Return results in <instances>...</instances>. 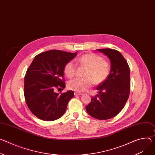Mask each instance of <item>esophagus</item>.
I'll use <instances>...</instances> for the list:
<instances>
[{
  "label": "esophagus",
  "mask_w": 155,
  "mask_h": 155,
  "mask_svg": "<svg viewBox=\"0 0 155 155\" xmlns=\"http://www.w3.org/2000/svg\"><path fill=\"white\" fill-rule=\"evenodd\" d=\"M74 94L75 96H80V95H82L83 94L81 93H78V92H75L74 93Z\"/></svg>",
  "instance_id": "34e87169"
}]
</instances>
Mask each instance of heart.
Listing matches in <instances>:
<instances>
[{"label": "heart", "mask_w": 155, "mask_h": 155, "mask_svg": "<svg viewBox=\"0 0 155 155\" xmlns=\"http://www.w3.org/2000/svg\"><path fill=\"white\" fill-rule=\"evenodd\" d=\"M80 65L86 67L83 78H75L68 83V88L77 92H83L90 88L93 83L100 85L104 82L109 76L110 66L108 61L101 55L94 53H87L77 59ZM76 72V66L69 61L64 67V73L68 78H72Z\"/></svg>", "instance_id": "obj_1"}]
</instances>
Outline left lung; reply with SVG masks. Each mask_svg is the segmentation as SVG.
Segmentation results:
<instances>
[{"label": "left lung", "instance_id": "obj_1", "mask_svg": "<svg viewBox=\"0 0 155 155\" xmlns=\"http://www.w3.org/2000/svg\"><path fill=\"white\" fill-rule=\"evenodd\" d=\"M97 51L107 56L110 62V72L107 79L98 85L99 94L91 97L86 110L91 117L106 120L117 116L124 108L130 93V68L118 51L100 49Z\"/></svg>", "mask_w": 155, "mask_h": 155}]
</instances>
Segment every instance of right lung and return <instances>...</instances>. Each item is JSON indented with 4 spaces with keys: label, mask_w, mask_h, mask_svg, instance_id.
I'll use <instances>...</instances> for the list:
<instances>
[{
    "label": "right lung",
    "mask_w": 155,
    "mask_h": 155,
    "mask_svg": "<svg viewBox=\"0 0 155 155\" xmlns=\"http://www.w3.org/2000/svg\"><path fill=\"white\" fill-rule=\"evenodd\" d=\"M77 52L51 50L35 56L25 76L24 95L26 104L38 118L52 121L63 116L73 91L59 94L55 90L65 87L64 67Z\"/></svg>",
    "instance_id": "add662e5"
}]
</instances>
